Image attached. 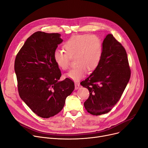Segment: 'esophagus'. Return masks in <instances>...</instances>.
Returning <instances> with one entry per match:
<instances>
[{
    "instance_id": "obj_1",
    "label": "esophagus",
    "mask_w": 148,
    "mask_h": 148,
    "mask_svg": "<svg viewBox=\"0 0 148 148\" xmlns=\"http://www.w3.org/2000/svg\"><path fill=\"white\" fill-rule=\"evenodd\" d=\"M75 89H76V90L78 89L79 88L81 87L80 84H79V83H75Z\"/></svg>"
}]
</instances>
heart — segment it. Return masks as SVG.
Returning <instances> with one entry per match:
<instances>
[{
    "instance_id": "1",
    "label": "heart",
    "mask_w": 148,
    "mask_h": 148,
    "mask_svg": "<svg viewBox=\"0 0 148 148\" xmlns=\"http://www.w3.org/2000/svg\"><path fill=\"white\" fill-rule=\"evenodd\" d=\"M64 51L56 49L53 53L54 62L60 69L66 70L69 66L70 58L75 57V67L65 76L74 81H79L99 65L103 53V43L96 35H77L71 37L63 44Z\"/></svg>"
}]
</instances>
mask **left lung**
<instances>
[{
	"label": "left lung",
	"mask_w": 148,
	"mask_h": 148,
	"mask_svg": "<svg viewBox=\"0 0 148 148\" xmlns=\"http://www.w3.org/2000/svg\"><path fill=\"white\" fill-rule=\"evenodd\" d=\"M103 53L98 67L85 81L89 97L84 103L88 112L99 116L110 112L120 99L130 77L127 56L123 45L111 34L103 42Z\"/></svg>",
	"instance_id": "8db88e82"
}]
</instances>
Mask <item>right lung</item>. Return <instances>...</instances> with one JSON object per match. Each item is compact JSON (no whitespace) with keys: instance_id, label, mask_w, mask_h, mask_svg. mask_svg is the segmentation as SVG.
<instances>
[{"instance_id":"1","label":"right lung","mask_w":148,"mask_h":148,"mask_svg":"<svg viewBox=\"0 0 148 148\" xmlns=\"http://www.w3.org/2000/svg\"><path fill=\"white\" fill-rule=\"evenodd\" d=\"M60 36L58 33H34L26 40L15 60L19 95L42 118L58 114L67 97L75 89L70 79L59 81L62 74L54 62L53 53L63 41Z\"/></svg>"}]
</instances>
